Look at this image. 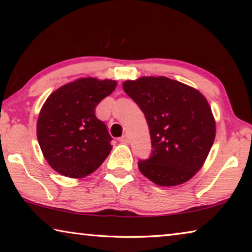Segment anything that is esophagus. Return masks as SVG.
<instances>
[{
	"label": "esophagus",
	"instance_id": "esophagus-1",
	"mask_svg": "<svg viewBox=\"0 0 252 252\" xmlns=\"http://www.w3.org/2000/svg\"><path fill=\"white\" fill-rule=\"evenodd\" d=\"M119 141H120L121 143H125V144H127L129 143V136H127L126 134H125V135H122L120 139H119Z\"/></svg>",
	"mask_w": 252,
	"mask_h": 252
}]
</instances>
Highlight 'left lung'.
<instances>
[{
    "label": "left lung",
    "mask_w": 252,
    "mask_h": 252,
    "mask_svg": "<svg viewBox=\"0 0 252 252\" xmlns=\"http://www.w3.org/2000/svg\"><path fill=\"white\" fill-rule=\"evenodd\" d=\"M150 130L152 155L140 160V172L160 187L182 185L206 162L216 138V120L201 92L167 76L123 82Z\"/></svg>",
    "instance_id": "8db88e82"
}]
</instances>
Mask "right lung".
<instances>
[{
	"instance_id": "obj_1",
	"label": "right lung",
	"mask_w": 252,
	"mask_h": 252,
	"mask_svg": "<svg viewBox=\"0 0 252 252\" xmlns=\"http://www.w3.org/2000/svg\"><path fill=\"white\" fill-rule=\"evenodd\" d=\"M117 83L110 79H76L45 100L36 123L37 141L46 162L58 173L84 178L110 155L112 138L94 111Z\"/></svg>"
}]
</instances>
